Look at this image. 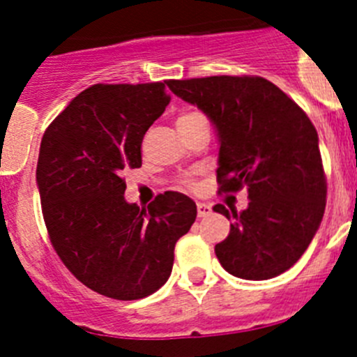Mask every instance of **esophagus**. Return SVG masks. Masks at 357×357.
<instances>
[{
    "mask_svg": "<svg viewBox=\"0 0 357 357\" xmlns=\"http://www.w3.org/2000/svg\"><path fill=\"white\" fill-rule=\"evenodd\" d=\"M197 211H198V218H206L211 214V207L207 204H197Z\"/></svg>",
    "mask_w": 357,
    "mask_h": 357,
    "instance_id": "esophagus-1",
    "label": "esophagus"
}]
</instances>
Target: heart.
<instances>
[{
	"label": "heart",
	"instance_id": "b5f03b06",
	"mask_svg": "<svg viewBox=\"0 0 357 357\" xmlns=\"http://www.w3.org/2000/svg\"><path fill=\"white\" fill-rule=\"evenodd\" d=\"M200 118H204V116L198 114V112H191V110H189V112H182V114L176 118V127H178V125H188V123L197 121V119H200ZM184 185H188V188H193L195 184H193V181H185Z\"/></svg>",
	"mask_w": 357,
	"mask_h": 357
}]
</instances>
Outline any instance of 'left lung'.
<instances>
[{
    "label": "left lung",
    "mask_w": 357,
    "mask_h": 357,
    "mask_svg": "<svg viewBox=\"0 0 357 357\" xmlns=\"http://www.w3.org/2000/svg\"><path fill=\"white\" fill-rule=\"evenodd\" d=\"M173 94L197 105L220 139V193L247 188L241 213L218 204L230 223L214 247L227 272L264 280L301 259L324 218L327 181L318 134L304 110L261 77H207L166 82Z\"/></svg>",
    "instance_id": "obj_1"
}]
</instances>
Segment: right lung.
<instances>
[{
	"label": "right lung",
	"mask_w": 357,
	"mask_h": 357,
	"mask_svg": "<svg viewBox=\"0 0 357 357\" xmlns=\"http://www.w3.org/2000/svg\"><path fill=\"white\" fill-rule=\"evenodd\" d=\"M169 103L166 82L96 84L52 121L40 141L37 185L50 241L69 272L116 301L155 293L172 275L175 243L197 206L166 191L146 209L125 200L123 172Z\"/></svg>",
	"instance_id": "right-lung-1"
}]
</instances>
